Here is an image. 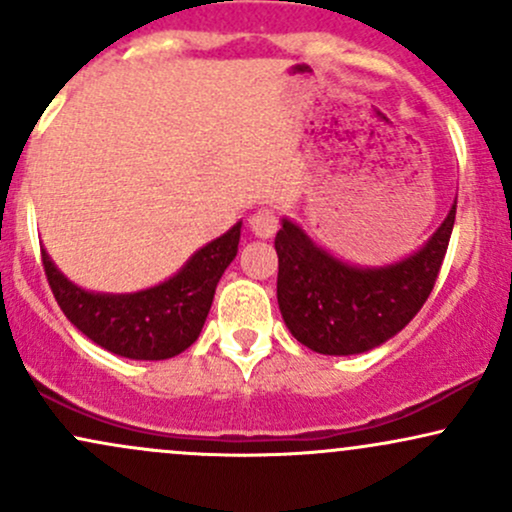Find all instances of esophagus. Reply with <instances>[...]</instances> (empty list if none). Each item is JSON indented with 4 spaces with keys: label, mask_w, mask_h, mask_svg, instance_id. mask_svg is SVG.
Segmentation results:
<instances>
[{
    "label": "esophagus",
    "mask_w": 512,
    "mask_h": 512,
    "mask_svg": "<svg viewBox=\"0 0 512 512\" xmlns=\"http://www.w3.org/2000/svg\"><path fill=\"white\" fill-rule=\"evenodd\" d=\"M250 228L257 238H272L279 228V216L274 209L262 207L250 216Z\"/></svg>",
    "instance_id": "obj_1"
}]
</instances>
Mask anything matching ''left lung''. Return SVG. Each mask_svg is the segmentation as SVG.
<instances>
[{"label": "left lung", "instance_id": "obj_1", "mask_svg": "<svg viewBox=\"0 0 512 512\" xmlns=\"http://www.w3.org/2000/svg\"><path fill=\"white\" fill-rule=\"evenodd\" d=\"M457 202L426 248L380 269H356L313 245L284 221L276 233V298L298 342L327 356L363 354L395 337L436 286L455 226Z\"/></svg>", "mask_w": 512, "mask_h": 512}]
</instances>
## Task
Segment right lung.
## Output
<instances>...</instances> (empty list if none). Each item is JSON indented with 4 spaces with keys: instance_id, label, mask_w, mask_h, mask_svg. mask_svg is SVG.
Returning a JSON list of instances; mask_svg holds the SVG:
<instances>
[{
    "instance_id": "add662e5",
    "label": "right lung",
    "mask_w": 512,
    "mask_h": 512,
    "mask_svg": "<svg viewBox=\"0 0 512 512\" xmlns=\"http://www.w3.org/2000/svg\"><path fill=\"white\" fill-rule=\"evenodd\" d=\"M238 240L240 223L204 245L166 284L129 296L88 293L57 272L48 252L40 250V257L52 296L76 330L117 356L163 361L197 342Z\"/></svg>"
}]
</instances>
